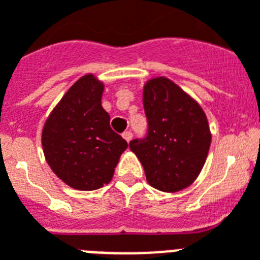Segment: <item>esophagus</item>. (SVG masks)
<instances>
[{
    "instance_id": "34e87169",
    "label": "esophagus",
    "mask_w": 260,
    "mask_h": 260,
    "mask_svg": "<svg viewBox=\"0 0 260 260\" xmlns=\"http://www.w3.org/2000/svg\"><path fill=\"white\" fill-rule=\"evenodd\" d=\"M122 137H123L124 140L127 141V142H130V141H132V138H133V133L132 132H124L123 134H122Z\"/></svg>"
}]
</instances>
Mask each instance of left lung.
<instances>
[{
	"mask_svg": "<svg viewBox=\"0 0 260 260\" xmlns=\"http://www.w3.org/2000/svg\"><path fill=\"white\" fill-rule=\"evenodd\" d=\"M144 110L148 133L130 141V149L146 180L164 192L186 188L202 171L212 142L202 107L175 82L156 77L144 86Z\"/></svg>",
	"mask_w": 260,
	"mask_h": 260,
	"instance_id": "1",
	"label": "left lung"
}]
</instances>
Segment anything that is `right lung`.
Segmentation results:
<instances>
[{
    "mask_svg": "<svg viewBox=\"0 0 260 260\" xmlns=\"http://www.w3.org/2000/svg\"><path fill=\"white\" fill-rule=\"evenodd\" d=\"M104 90L93 74L76 81L46 120L42 132L46 161L76 190H98L111 182L127 142L110 126L102 107Z\"/></svg>",
    "mask_w": 260,
    "mask_h": 260,
    "instance_id": "add662e5",
    "label": "right lung"
}]
</instances>
